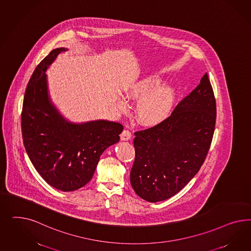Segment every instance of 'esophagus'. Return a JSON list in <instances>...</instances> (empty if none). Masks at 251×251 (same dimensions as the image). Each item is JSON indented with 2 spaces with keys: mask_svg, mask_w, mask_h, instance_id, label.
I'll return each instance as SVG.
<instances>
[{
  "mask_svg": "<svg viewBox=\"0 0 251 251\" xmlns=\"http://www.w3.org/2000/svg\"><path fill=\"white\" fill-rule=\"evenodd\" d=\"M131 138V133L128 129H124L121 134V139L122 141H129V139Z\"/></svg>",
  "mask_w": 251,
  "mask_h": 251,
  "instance_id": "obj_1",
  "label": "esophagus"
}]
</instances>
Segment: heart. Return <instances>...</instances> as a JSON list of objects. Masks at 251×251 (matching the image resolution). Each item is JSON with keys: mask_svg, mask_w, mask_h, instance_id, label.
Masks as SVG:
<instances>
[{"mask_svg": "<svg viewBox=\"0 0 251 251\" xmlns=\"http://www.w3.org/2000/svg\"><path fill=\"white\" fill-rule=\"evenodd\" d=\"M126 98L138 103L136 108L138 121L145 126H154L165 121L175 104V89L164 84V79L158 75L141 77L128 88ZM122 111L129 109V104L124 99L118 100Z\"/></svg>", "mask_w": 251, "mask_h": 251, "instance_id": "obj_1", "label": "heart"}]
</instances>
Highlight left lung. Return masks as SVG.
<instances>
[{
    "label": "left lung",
    "mask_w": 251,
    "mask_h": 251,
    "mask_svg": "<svg viewBox=\"0 0 251 251\" xmlns=\"http://www.w3.org/2000/svg\"><path fill=\"white\" fill-rule=\"evenodd\" d=\"M216 105L206 73L167 120L137 131L129 179L139 197L157 202L174 196L202 166L215 128Z\"/></svg>",
    "instance_id": "left-lung-1"
}]
</instances>
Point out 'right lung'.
<instances>
[{
	"label": "right lung",
	"instance_id": "right-lung-1",
	"mask_svg": "<svg viewBox=\"0 0 251 251\" xmlns=\"http://www.w3.org/2000/svg\"><path fill=\"white\" fill-rule=\"evenodd\" d=\"M66 48L54 49L31 76L24 98L22 134L26 153L46 182L74 191L89 182L101 154L120 141L123 126L97 120H67L50 99L46 72Z\"/></svg>",
	"mask_w": 251,
	"mask_h": 251
}]
</instances>
